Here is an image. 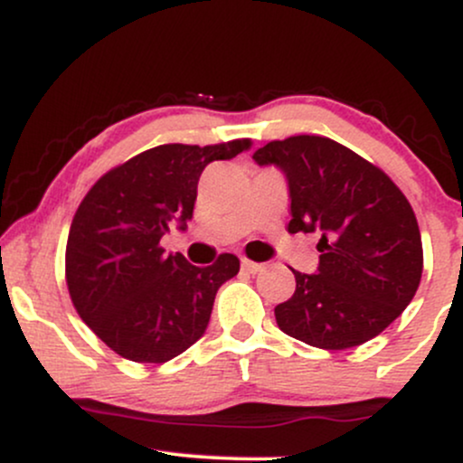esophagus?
Segmentation results:
<instances>
[{
	"instance_id": "34e87169",
	"label": "esophagus",
	"mask_w": 463,
	"mask_h": 463,
	"mask_svg": "<svg viewBox=\"0 0 463 463\" xmlns=\"http://www.w3.org/2000/svg\"><path fill=\"white\" fill-rule=\"evenodd\" d=\"M241 269L248 274H259L263 269V263L250 261V259H241Z\"/></svg>"
}]
</instances>
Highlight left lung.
Masks as SVG:
<instances>
[{
  "label": "left lung",
  "instance_id": "left-lung-1",
  "mask_svg": "<svg viewBox=\"0 0 463 463\" xmlns=\"http://www.w3.org/2000/svg\"><path fill=\"white\" fill-rule=\"evenodd\" d=\"M289 184V232H317V274L274 309L289 337L344 350L383 333L422 279V239L411 204L383 169L328 137L269 141L252 154Z\"/></svg>",
  "mask_w": 463,
  "mask_h": 463
}]
</instances>
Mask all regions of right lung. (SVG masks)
<instances>
[{
  "instance_id": "right-lung-1",
  "label": "right lung",
  "mask_w": 463,
  "mask_h": 463,
  "mask_svg": "<svg viewBox=\"0 0 463 463\" xmlns=\"http://www.w3.org/2000/svg\"><path fill=\"white\" fill-rule=\"evenodd\" d=\"M250 139L215 146L165 143L106 172L80 202L65 252V279L78 316L119 357L165 364L209 326L215 294L239 272L235 254L195 268L165 254L169 224L184 231L198 180L213 161H231Z\"/></svg>"
}]
</instances>
